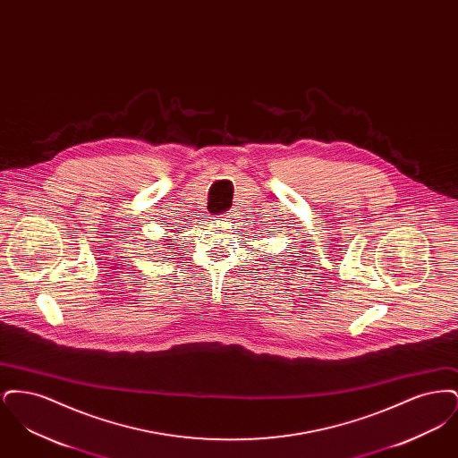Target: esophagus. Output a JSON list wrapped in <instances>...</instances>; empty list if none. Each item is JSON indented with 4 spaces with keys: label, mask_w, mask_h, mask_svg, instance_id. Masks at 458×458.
I'll use <instances>...</instances> for the list:
<instances>
[{
    "label": "esophagus",
    "mask_w": 458,
    "mask_h": 458,
    "mask_svg": "<svg viewBox=\"0 0 458 458\" xmlns=\"http://www.w3.org/2000/svg\"><path fill=\"white\" fill-rule=\"evenodd\" d=\"M233 216H235V215H233V211H228V213H225V215H219L216 219H218V221H223V223H230V221L233 219Z\"/></svg>",
    "instance_id": "1"
}]
</instances>
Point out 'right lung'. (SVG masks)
Here are the masks:
<instances>
[{
  "label": "right lung",
  "instance_id": "1",
  "mask_svg": "<svg viewBox=\"0 0 458 458\" xmlns=\"http://www.w3.org/2000/svg\"><path fill=\"white\" fill-rule=\"evenodd\" d=\"M166 245H172V243H166Z\"/></svg>",
  "mask_w": 458,
  "mask_h": 458
}]
</instances>
